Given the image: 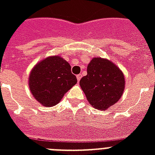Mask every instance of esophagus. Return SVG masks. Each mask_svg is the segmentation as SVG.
Here are the masks:
<instances>
[{
	"label": "esophagus",
	"mask_w": 155,
	"mask_h": 155,
	"mask_svg": "<svg viewBox=\"0 0 155 155\" xmlns=\"http://www.w3.org/2000/svg\"><path fill=\"white\" fill-rule=\"evenodd\" d=\"M81 77H82V75H81V74H79V75H76V78H77L78 82H79V81H80V79H81Z\"/></svg>",
	"instance_id": "obj_1"
}]
</instances>
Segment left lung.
<instances>
[{"mask_svg":"<svg viewBox=\"0 0 155 155\" xmlns=\"http://www.w3.org/2000/svg\"><path fill=\"white\" fill-rule=\"evenodd\" d=\"M87 73L81 78L80 84L91 105L104 110L119 101L125 82L122 71L115 64L95 57L87 66Z\"/></svg>","mask_w":155,"mask_h":155,"instance_id":"8db88e82","label":"left lung"}]
</instances>
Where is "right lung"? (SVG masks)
Listing matches in <instances>:
<instances>
[{"label": "right lung", "instance_id": "1", "mask_svg": "<svg viewBox=\"0 0 155 155\" xmlns=\"http://www.w3.org/2000/svg\"><path fill=\"white\" fill-rule=\"evenodd\" d=\"M76 83L70 64L59 56H51L36 64L29 78L31 93L47 107L57 104Z\"/></svg>", "mask_w": 155, "mask_h": 155}]
</instances>
